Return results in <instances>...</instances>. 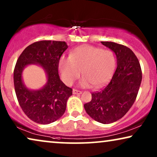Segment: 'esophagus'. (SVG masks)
<instances>
[{
	"label": "esophagus",
	"instance_id": "1",
	"mask_svg": "<svg viewBox=\"0 0 157 157\" xmlns=\"http://www.w3.org/2000/svg\"><path fill=\"white\" fill-rule=\"evenodd\" d=\"M82 92L76 89H73V94H81Z\"/></svg>",
	"mask_w": 157,
	"mask_h": 157
}]
</instances>
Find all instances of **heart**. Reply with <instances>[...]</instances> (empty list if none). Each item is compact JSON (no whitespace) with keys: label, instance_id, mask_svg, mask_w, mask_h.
<instances>
[{"label":"heart","instance_id":"heart-1","mask_svg":"<svg viewBox=\"0 0 157 157\" xmlns=\"http://www.w3.org/2000/svg\"><path fill=\"white\" fill-rule=\"evenodd\" d=\"M116 67V58L108 49L94 46H83L73 50L69 57L62 56L59 61V68L62 80L71 85L80 76H83L81 85L89 87L91 84L98 88L111 78Z\"/></svg>","mask_w":157,"mask_h":157}]
</instances>
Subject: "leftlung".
Segmentation results:
<instances>
[{
    "label": "left lung",
    "mask_w": 157,
    "mask_h": 157,
    "mask_svg": "<svg viewBox=\"0 0 157 157\" xmlns=\"http://www.w3.org/2000/svg\"><path fill=\"white\" fill-rule=\"evenodd\" d=\"M101 43L115 53L117 68L108 84L91 94V101L84 104V108L95 121L108 124L123 117L134 104L142 72L138 59L129 48L114 42Z\"/></svg>",
    "instance_id": "left-lung-1"
}]
</instances>
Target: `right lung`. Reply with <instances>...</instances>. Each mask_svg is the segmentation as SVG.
Listing matches in <instances>:
<instances>
[{
	"label": "right lung",
	"instance_id": "obj_1",
	"mask_svg": "<svg viewBox=\"0 0 157 157\" xmlns=\"http://www.w3.org/2000/svg\"><path fill=\"white\" fill-rule=\"evenodd\" d=\"M68 48L65 41L40 40L24 49L17 60L13 71L15 91L19 105L32 121L48 124L61 118L72 89L64 84L59 75V61ZM31 63L40 64L46 71L48 81L43 89L28 90L22 81V71Z\"/></svg>",
	"mask_w": 157,
	"mask_h": 157
}]
</instances>
